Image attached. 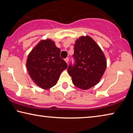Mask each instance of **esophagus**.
Listing matches in <instances>:
<instances>
[{"label":"esophagus","mask_w":133,"mask_h":133,"mask_svg":"<svg viewBox=\"0 0 133 133\" xmlns=\"http://www.w3.org/2000/svg\"><path fill=\"white\" fill-rule=\"evenodd\" d=\"M64 60H65V62H66L67 63H68L69 60V57H67V58H65Z\"/></svg>","instance_id":"34e87169"}]
</instances>
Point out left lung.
<instances>
[{
    "label": "left lung",
    "instance_id": "left-lung-1",
    "mask_svg": "<svg viewBox=\"0 0 133 133\" xmlns=\"http://www.w3.org/2000/svg\"><path fill=\"white\" fill-rule=\"evenodd\" d=\"M75 63L69 65L67 71L73 84L82 90H87L100 82L107 67L103 51L89 36H81L74 46Z\"/></svg>",
    "mask_w": 133,
    "mask_h": 133
}]
</instances>
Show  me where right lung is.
I'll return each instance as SVG.
<instances>
[{"instance_id": "1", "label": "right lung", "mask_w": 133, "mask_h": 133, "mask_svg": "<svg viewBox=\"0 0 133 133\" xmlns=\"http://www.w3.org/2000/svg\"><path fill=\"white\" fill-rule=\"evenodd\" d=\"M60 49L51 39L42 40L32 49L27 58L26 67L31 80L43 89L57 83L67 64L60 56Z\"/></svg>"}]
</instances>
